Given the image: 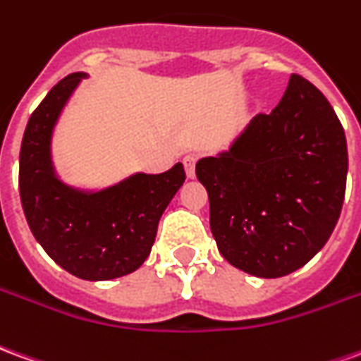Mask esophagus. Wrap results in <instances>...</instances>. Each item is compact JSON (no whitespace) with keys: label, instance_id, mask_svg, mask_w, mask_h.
I'll return each instance as SVG.
<instances>
[{"label":"esophagus","instance_id":"1","mask_svg":"<svg viewBox=\"0 0 361 361\" xmlns=\"http://www.w3.org/2000/svg\"><path fill=\"white\" fill-rule=\"evenodd\" d=\"M197 160H199V157H197V154H193V152H189V154H185V157H183V166H185V172H188L189 178H193V176H195Z\"/></svg>","mask_w":361,"mask_h":361}]
</instances>
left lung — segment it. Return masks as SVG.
Masks as SVG:
<instances>
[{
	"mask_svg": "<svg viewBox=\"0 0 361 361\" xmlns=\"http://www.w3.org/2000/svg\"><path fill=\"white\" fill-rule=\"evenodd\" d=\"M195 172L222 257L279 279L333 234L346 191V135L323 92L292 73L279 106L251 119L230 152L199 160Z\"/></svg>",
	"mask_w": 361,
	"mask_h": 361,
	"instance_id": "8db88e82",
	"label": "left lung"
}]
</instances>
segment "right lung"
Returning <instances> with one entry per match:
<instances>
[{"mask_svg":"<svg viewBox=\"0 0 361 361\" xmlns=\"http://www.w3.org/2000/svg\"><path fill=\"white\" fill-rule=\"evenodd\" d=\"M82 77H63L32 111L20 142L19 193L32 234L61 269L82 280H110L149 257L158 220L185 170L176 164L158 176L139 173L96 195L61 185L50 164L51 127Z\"/></svg>","mask_w":361,"mask_h":361,"instance_id":"1","label":"right lung"}]
</instances>
